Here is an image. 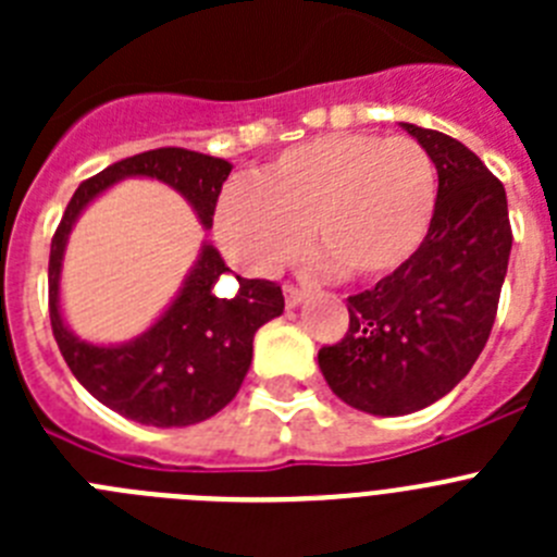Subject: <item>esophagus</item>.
I'll return each instance as SVG.
<instances>
[{
	"instance_id": "34e87169",
	"label": "esophagus",
	"mask_w": 557,
	"mask_h": 557,
	"mask_svg": "<svg viewBox=\"0 0 557 557\" xmlns=\"http://www.w3.org/2000/svg\"><path fill=\"white\" fill-rule=\"evenodd\" d=\"M304 289L301 287H295V284H284V304H287L289 309L298 307V304L304 301Z\"/></svg>"
}]
</instances>
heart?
<instances>
[{
	"label": "heart",
	"mask_w": 557,
	"mask_h": 557,
	"mask_svg": "<svg viewBox=\"0 0 557 557\" xmlns=\"http://www.w3.org/2000/svg\"><path fill=\"white\" fill-rule=\"evenodd\" d=\"M435 195V164L416 139L329 133L278 152L256 172V184H231L214 228L250 273L298 256L307 228L323 268L343 278H379L424 243Z\"/></svg>",
	"instance_id": "b5f03b06"
}]
</instances>
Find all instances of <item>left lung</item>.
<instances>
[{"label": "left lung", "instance_id": "left-lung-1", "mask_svg": "<svg viewBox=\"0 0 557 557\" xmlns=\"http://www.w3.org/2000/svg\"><path fill=\"white\" fill-rule=\"evenodd\" d=\"M437 170L424 243L376 287L348 295V329L318 351L334 396L371 416H407L460 382L494 329L513 231L505 186L441 131L407 125Z\"/></svg>", "mask_w": 557, "mask_h": 557}]
</instances>
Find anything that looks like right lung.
<instances>
[{
    "mask_svg": "<svg viewBox=\"0 0 557 557\" xmlns=\"http://www.w3.org/2000/svg\"><path fill=\"white\" fill-rule=\"evenodd\" d=\"M231 164L214 156L159 147L97 172L69 200L49 248V321L69 371L97 401L147 426H189L223 410L253 359V334L284 312L282 287L268 278H239L234 298H218L223 256L203 245L178 298L145 334L122 346H95L69 332L61 318V262L69 231L91 200L122 178H156L181 191L211 228Z\"/></svg>",
    "mask_w": 557,
    "mask_h": 557,
    "instance_id": "right-lung-1",
    "label": "right lung"
}]
</instances>
